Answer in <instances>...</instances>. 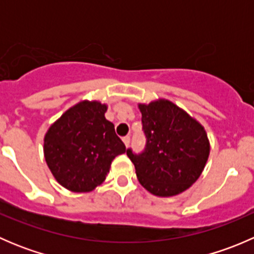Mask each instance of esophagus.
Listing matches in <instances>:
<instances>
[{"label":"esophagus","instance_id":"1","mask_svg":"<svg viewBox=\"0 0 254 254\" xmlns=\"http://www.w3.org/2000/svg\"><path fill=\"white\" fill-rule=\"evenodd\" d=\"M123 142H124V145L127 147V146L130 145V136H124V137H123Z\"/></svg>","mask_w":254,"mask_h":254}]
</instances>
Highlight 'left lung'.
<instances>
[{
	"instance_id": "obj_1",
	"label": "left lung",
	"mask_w": 254,
	"mask_h": 254,
	"mask_svg": "<svg viewBox=\"0 0 254 254\" xmlns=\"http://www.w3.org/2000/svg\"><path fill=\"white\" fill-rule=\"evenodd\" d=\"M145 151L127 150L140 184L157 196H173L193 186L209 158L210 142L203 125L168 99L139 103Z\"/></svg>"
}]
</instances>
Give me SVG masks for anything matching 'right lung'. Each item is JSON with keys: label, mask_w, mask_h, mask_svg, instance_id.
Returning a JSON list of instances; mask_svg holds the SVG:
<instances>
[{"label": "right lung", "mask_w": 254, "mask_h": 254, "mask_svg": "<svg viewBox=\"0 0 254 254\" xmlns=\"http://www.w3.org/2000/svg\"><path fill=\"white\" fill-rule=\"evenodd\" d=\"M108 106L81 101L67 109L44 136V157L54 178L75 193H88L101 186L112 161L127 151L106 119Z\"/></svg>", "instance_id": "add662e5"}]
</instances>
